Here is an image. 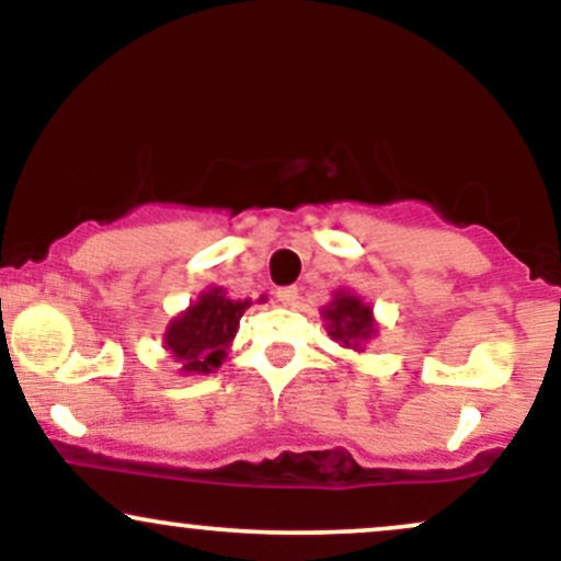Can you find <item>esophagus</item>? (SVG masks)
Masks as SVG:
<instances>
[{
  "label": "esophagus",
  "instance_id": "34e87169",
  "mask_svg": "<svg viewBox=\"0 0 561 561\" xmlns=\"http://www.w3.org/2000/svg\"><path fill=\"white\" fill-rule=\"evenodd\" d=\"M298 298H300L298 287H282V289H276V300H279L282 306H295V302H298Z\"/></svg>",
  "mask_w": 561,
  "mask_h": 561
}]
</instances>
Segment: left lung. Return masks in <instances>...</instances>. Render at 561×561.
I'll return each instance as SVG.
<instances>
[{"mask_svg":"<svg viewBox=\"0 0 561 561\" xmlns=\"http://www.w3.org/2000/svg\"><path fill=\"white\" fill-rule=\"evenodd\" d=\"M321 319H324V330L334 343L351 351L364 353L369 340L377 337L379 327L375 319V308L366 302L362 295L353 289H334L332 300L321 308Z\"/></svg>","mask_w":561,"mask_h":561,"instance_id":"left-lung-1","label":"left lung"}]
</instances>
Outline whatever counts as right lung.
I'll use <instances>...</instances> for the list:
<instances>
[{
  "instance_id": "obj_1",
  "label": "right lung",
  "mask_w": 561,
  "mask_h": 561,
  "mask_svg": "<svg viewBox=\"0 0 561 561\" xmlns=\"http://www.w3.org/2000/svg\"><path fill=\"white\" fill-rule=\"evenodd\" d=\"M250 300L229 298L224 287H208L192 300L163 332V347L182 375H210L227 358Z\"/></svg>"
}]
</instances>
